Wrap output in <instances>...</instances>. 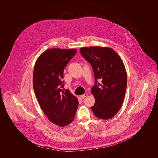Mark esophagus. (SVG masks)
Listing matches in <instances>:
<instances>
[{"mask_svg": "<svg viewBox=\"0 0 158 158\" xmlns=\"http://www.w3.org/2000/svg\"><path fill=\"white\" fill-rule=\"evenodd\" d=\"M88 96V94L87 93H85V94H84L83 95H81V96H80V97H81V98H85V97H86Z\"/></svg>", "mask_w": 158, "mask_h": 158, "instance_id": "34e87169", "label": "esophagus"}]
</instances>
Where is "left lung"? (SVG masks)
I'll use <instances>...</instances> for the list:
<instances>
[{"instance_id": "1", "label": "left lung", "mask_w": 158, "mask_h": 158, "mask_svg": "<svg viewBox=\"0 0 158 158\" xmlns=\"http://www.w3.org/2000/svg\"><path fill=\"white\" fill-rule=\"evenodd\" d=\"M80 52L91 64L95 78L91 88L95 103L90 108L97 117L110 119L120 110L125 95L127 75L123 61L108 47H84Z\"/></svg>"}]
</instances>
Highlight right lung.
Here are the masks:
<instances>
[{
  "instance_id": "obj_1",
  "label": "right lung",
  "mask_w": 158,
  "mask_h": 158,
  "mask_svg": "<svg viewBox=\"0 0 158 158\" xmlns=\"http://www.w3.org/2000/svg\"><path fill=\"white\" fill-rule=\"evenodd\" d=\"M76 53V49H47L34 67L33 85L39 105L48 119L60 127L73 120L78 106L77 98L62 89L64 69Z\"/></svg>"
}]
</instances>
